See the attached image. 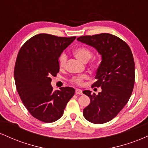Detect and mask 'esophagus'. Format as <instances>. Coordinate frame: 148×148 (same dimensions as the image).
<instances>
[{
    "mask_svg": "<svg viewBox=\"0 0 148 148\" xmlns=\"http://www.w3.org/2000/svg\"><path fill=\"white\" fill-rule=\"evenodd\" d=\"M76 95H82L83 92L81 89H76Z\"/></svg>",
    "mask_w": 148,
    "mask_h": 148,
    "instance_id": "34e87169",
    "label": "esophagus"
}]
</instances>
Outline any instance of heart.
Masks as SVG:
<instances>
[{"mask_svg":"<svg viewBox=\"0 0 148 148\" xmlns=\"http://www.w3.org/2000/svg\"><path fill=\"white\" fill-rule=\"evenodd\" d=\"M74 54L78 59H79L80 60L83 61L84 62H88L91 58L92 55L91 51L88 48H87V47H81L76 48L74 51ZM67 58V55L64 53H61V55L58 58V64L60 68H63V67H65ZM87 79H88V74H82V75L74 76L71 79V81L76 85H82L83 82H84V80Z\"/></svg>","mask_w":148,"mask_h":148,"instance_id":"obj_1","label":"heart"}]
</instances>
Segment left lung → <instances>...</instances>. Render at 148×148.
<instances>
[{
	"instance_id": "obj_1",
	"label": "left lung",
	"mask_w": 148,
	"mask_h": 148,
	"mask_svg": "<svg viewBox=\"0 0 148 148\" xmlns=\"http://www.w3.org/2000/svg\"><path fill=\"white\" fill-rule=\"evenodd\" d=\"M77 40L95 48L101 56L97 81L92 85L101 87V92L98 95L90 90L83 92L90 98L83 114L90 123H107L120 113L132 95L135 79L132 51L126 42L109 33L81 36Z\"/></svg>"
}]
</instances>
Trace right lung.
Listing matches in <instances>:
<instances>
[{
	"mask_svg": "<svg viewBox=\"0 0 148 148\" xmlns=\"http://www.w3.org/2000/svg\"><path fill=\"white\" fill-rule=\"evenodd\" d=\"M75 39L38 34L25 42L18 53L14 71L16 90L30 114L44 123L60 118L75 92L71 87L53 91L51 84V77L59 72V57Z\"/></svg>",
	"mask_w": 148,
	"mask_h": 148,
	"instance_id": "1",
	"label": "right lung"
}]
</instances>
